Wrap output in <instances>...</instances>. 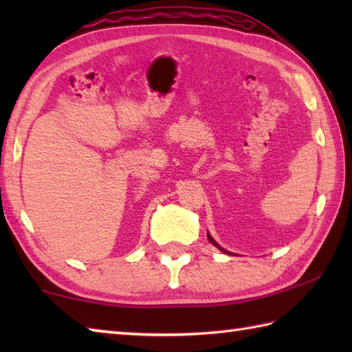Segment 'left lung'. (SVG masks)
Listing matches in <instances>:
<instances>
[{
	"mask_svg": "<svg viewBox=\"0 0 352 352\" xmlns=\"http://www.w3.org/2000/svg\"><path fill=\"white\" fill-rule=\"evenodd\" d=\"M207 239H208V242H210V243H212V245H214V246H216V248H218V250H221V251H222V252H226V254H231V252H228V251H226V250H223V248H221V246H219V245H218V243H216V242H214V241H213V237H212V236H210V234H208V233H207Z\"/></svg>",
	"mask_w": 352,
	"mask_h": 352,
	"instance_id": "8db88e82",
	"label": "left lung"
}]
</instances>
